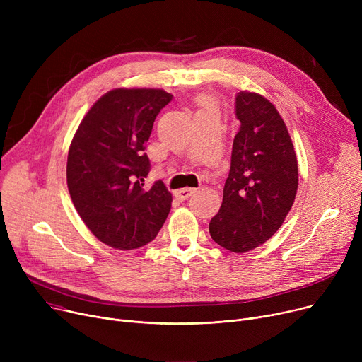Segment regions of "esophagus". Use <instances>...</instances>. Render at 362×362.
Masks as SVG:
<instances>
[{
  "label": "esophagus",
  "mask_w": 362,
  "mask_h": 362,
  "mask_svg": "<svg viewBox=\"0 0 362 362\" xmlns=\"http://www.w3.org/2000/svg\"><path fill=\"white\" fill-rule=\"evenodd\" d=\"M195 192H197V189H194V187H183V189H179V191L175 192V197L179 201H186L187 198H191Z\"/></svg>",
  "instance_id": "obj_1"
}]
</instances>
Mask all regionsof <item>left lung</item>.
<instances>
[{"mask_svg":"<svg viewBox=\"0 0 362 362\" xmlns=\"http://www.w3.org/2000/svg\"><path fill=\"white\" fill-rule=\"evenodd\" d=\"M235 112L240 127L210 235L224 250L242 254L280 229L296 197L298 161L288 127L267 98L240 90Z\"/></svg>","mask_w":362,"mask_h":362,"instance_id":"left-lung-1","label":"left lung"}]
</instances>
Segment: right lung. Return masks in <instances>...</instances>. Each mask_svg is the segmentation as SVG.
Segmentation results:
<instances>
[{"mask_svg":"<svg viewBox=\"0 0 362 362\" xmlns=\"http://www.w3.org/2000/svg\"><path fill=\"white\" fill-rule=\"evenodd\" d=\"M163 89L117 88L95 103L76 130L67 157V187L76 211L98 240L136 250L154 240L171 208L161 180L144 186L145 144L161 108Z\"/></svg>","mask_w":362,"mask_h":362,"instance_id":"obj_1","label":"right lung"}]
</instances>
